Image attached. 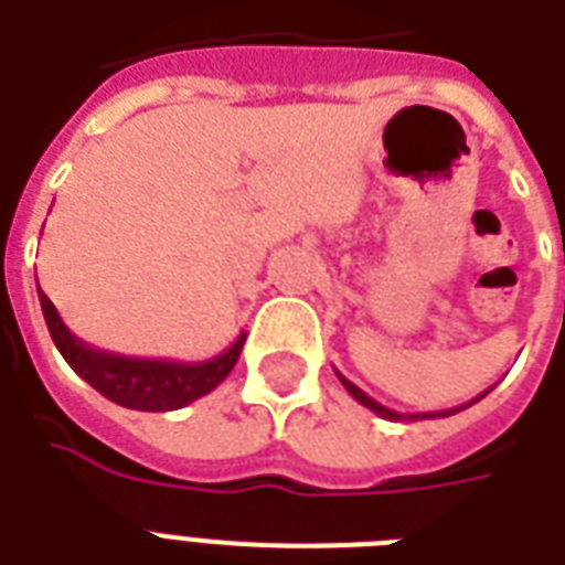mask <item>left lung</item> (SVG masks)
Here are the masks:
<instances>
[{
	"label": "left lung",
	"instance_id": "1",
	"mask_svg": "<svg viewBox=\"0 0 565 565\" xmlns=\"http://www.w3.org/2000/svg\"><path fill=\"white\" fill-rule=\"evenodd\" d=\"M337 377H340V384H343L345 390L352 393V398H358V402H361L363 407H370V411L377 413L381 419H390V422H416V419H437V416H455V413L466 411V407H472L475 402H481L483 395H487V393H490V390H492V386H490L487 393H481V395H478V398H472V402L457 404V407H448V411H434V413H398V411H390V407H384V404H381V402H375L372 395L363 393L361 386H354L352 381H349V377L340 375V372H337Z\"/></svg>",
	"mask_w": 565,
	"mask_h": 565
}]
</instances>
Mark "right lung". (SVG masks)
<instances>
[{
  "label": "right lung",
  "instance_id": "obj_1",
  "mask_svg": "<svg viewBox=\"0 0 565 565\" xmlns=\"http://www.w3.org/2000/svg\"><path fill=\"white\" fill-rule=\"evenodd\" d=\"M38 296L49 334L55 340L57 352L64 354V361L75 370V375H82L93 390H99L105 398L119 407H128V411H179L184 404L202 398L228 377L243 352V343H246V334H239L231 349L202 363L154 361V358H126V354L102 352V349H93L78 340L64 326V319L49 301L46 292L38 290Z\"/></svg>",
  "mask_w": 565,
  "mask_h": 565
}]
</instances>
